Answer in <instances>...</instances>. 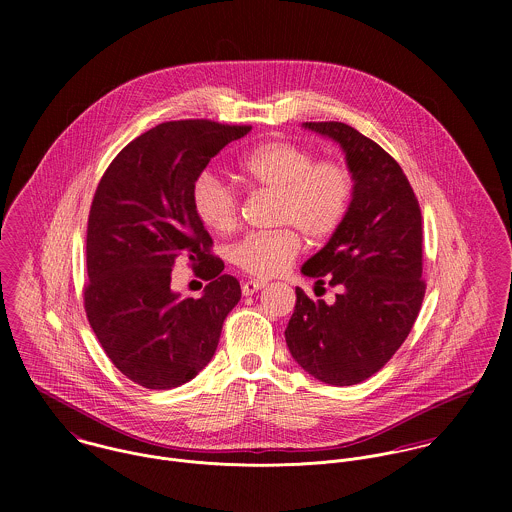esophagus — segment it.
Masks as SVG:
<instances>
[{"label": "esophagus", "mask_w": 512, "mask_h": 512, "mask_svg": "<svg viewBox=\"0 0 512 512\" xmlns=\"http://www.w3.org/2000/svg\"><path fill=\"white\" fill-rule=\"evenodd\" d=\"M264 286H266V282H262V280H248V282L242 284V293L244 295H252V293L262 290Z\"/></svg>", "instance_id": "esophagus-1"}]
</instances>
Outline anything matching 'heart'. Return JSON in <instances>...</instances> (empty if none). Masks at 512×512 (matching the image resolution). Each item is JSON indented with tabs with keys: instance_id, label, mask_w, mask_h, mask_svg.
I'll return each instance as SVG.
<instances>
[{
	"instance_id": "b5f03b06",
	"label": "heart",
	"mask_w": 512,
	"mask_h": 512,
	"mask_svg": "<svg viewBox=\"0 0 512 512\" xmlns=\"http://www.w3.org/2000/svg\"><path fill=\"white\" fill-rule=\"evenodd\" d=\"M240 179L274 193V232H254L230 248V260L256 278L282 274L299 252L301 232L311 242L337 232L353 199V175L339 161H317L315 153L293 142H266L238 163ZM193 209L213 232H230L238 220L236 191L217 173L205 171L193 183Z\"/></svg>"
}]
</instances>
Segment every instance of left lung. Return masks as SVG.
Returning a JSON list of instances; mask_svg holds the SVG:
<instances>
[{
	"instance_id": "left-lung-1",
	"label": "left lung",
	"mask_w": 512,
	"mask_h": 512,
	"mask_svg": "<svg viewBox=\"0 0 512 512\" xmlns=\"http://www.w3.org/2000/svg\"><path fill=\"white\" fill-rule=\"evenodd\" d=\"M303 126L343 147L355 185L343 224L301 268L341 292L327 305L295 288L286 343L317 380L351 386L392 359L420 313L422 213L402 167L376 142L343 122Z\"/></svg>"
}]
</instances>
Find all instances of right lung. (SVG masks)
<instances>
[{
    "label": "right lung",
    "instance_id": "1",
    "mask_svg": "<svg viewBox=\"0 0 512 512\" xmlns=\"http://www.w3.org/2000/svg\"><path fill=\"white\" fill-rule=\"evenodd\" d=\"M250 126L163 122L124 147L104 171L88 215L84 309L96 339L132 382L169 390L213 359L240 284L222 274L213 238L193 209V183ZM187 257L210 284L199 299L170 290ZM197 266V265H196ZM198 267V266H197Z\"/></svg>",
    "mask_w": 512,
    "mask_h": 512
}]
</instances>
